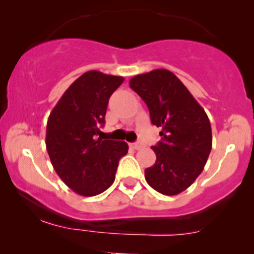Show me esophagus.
Listing matches in <instances>:
<instances>
[{
	"instance_id": "esophagus-1",
	"label": "esophagus",
	"mask_w": 254,
	"mask_h": 254,
	"mask_svg": "<svg viewBox=\"0 0 254 254\" xmlns=\"http://www.w3.org/2000/svg\"><path fill=\"white\" fill-rule=\"evenodd\" d=\"M130 146H131L134 150H140V148L143 147V145L141 142H134V143H130Z\"/></svg>"
}]
</instances>
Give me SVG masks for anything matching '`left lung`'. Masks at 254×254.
I'll return each mask as SVG.
<instances>
[{"instance_id":"8db88e82","label":"left lung","mask_w":254,"mask_h":254,"mask_svg":"<svg viewBox=\"0 0 254 254\" xmlns=\"http://www.w3.org/2000/svg\"><path fill=\"white\" fill-rule=\"evenodd\" d=\"M129 84L147 106L151 123L162 129L161 141L152 146L156 162L145 170L146 182L163 195H177L203 172L212 146L209 118L166 68L134 76Z\"/></svg>"}]
</instances>
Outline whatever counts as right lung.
Wrapping results in <instances>:
<instances>
[{"instance_id": "right-lung-1", "label": "right lung", "mask_w": 254, "mask_h": 254, "mask_svg": "<svg viewBox=\"0 0 254 254\" xmlns=\"http://www.w3.org/2000/svg\"><path fill=\"white\" fill-rule=\"evenodd\" d=\"M122 76L87 71L68 87L49 115L47 150L64 183L82 196L103 193L115 179L119 160L127 153L125 141L103 140L109 97Z\"/></svg>"}]
</instances>
